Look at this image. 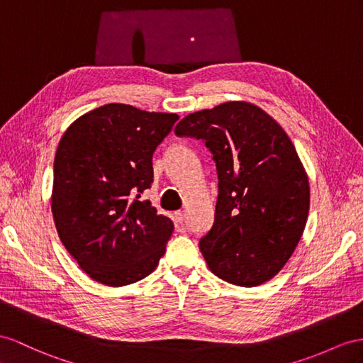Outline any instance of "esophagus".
<instances>
[{
  "instance_id": "34e87169",
  "label": "esophagus",
  "mask_w": 363,
  "mask_h": 363,
  "mask_svg": "<svg viewBox=\"0 0 363 363\" xmlns=\"http://www.w3.org/2000/svg\"><path fill=\"white\" fill-rule=\"evenodd\" d=\"M174 219H176V222H179V224H182V222L185 220V211H176L174 213Z\"/></svg>"
}]
</instances>
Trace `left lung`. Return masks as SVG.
<instances>
[{"label": "left lung", "instance_id": "obj_1", "mask_svg": "<svg viewBox=\"0 0 363 363\" xmlns=\"http://www.w3.org/2000/svg\"><path fill=\"white\" fill-rule=\"evenodd\" d=\"M174 133L202 139L216 162L215 222L199 240L211 273L239 286L270 281L299 244L310 210L308 176L291 139L245 101L194 111Z\"/></svg>", "mask_w": 363, "mask_h": 363}]
</instances>
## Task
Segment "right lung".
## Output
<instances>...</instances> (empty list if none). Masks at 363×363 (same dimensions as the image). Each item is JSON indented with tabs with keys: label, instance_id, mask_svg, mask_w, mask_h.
<instances>
[{
	"label": "right lung",
	"instance_id": "1",
	"mask_svg": "<svg viewBox=\"0 0 363 363\" xmlns=\"http://www.w3.org/2000/svg\"><path fill=\"white\" fill-rule=\"evenodd\" d=\"M179 116L106 104L64 132L53 162L52 215L62 245L93 281L124 286L150 274L173 233L141 193L152 157Z\"/></svg>",
	"mask_w": 363,
	"mask_h": 363
}]
</instances>
